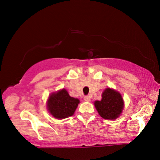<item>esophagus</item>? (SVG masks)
<instances>
[{
	"label": "esophagus",
	"instance_id": "34e87169",
	"mask_svg": "<svg viewBox=\"0 0 160 160\" xmlns=\"http://www.w3.org/2000/svg\"><path fill=\"white\" fill-rule=\"evenodd\" d=\"M91 99V97L89 96V95H86V96L84 97V100L86 101V102H89Z\"/></svg>",
	"mask_w": 160,
	"mask_h": 160
}]
</instances>
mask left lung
<instances>
[{
  "instance_id": "left-lung-1",
  "label": "left lung",
  "mask_w": 160,
  "mask_h": 160,
  "mask_svg": "<svg viewBox=\"0 0 160 160\" xmlns=\"http://www.w3.org/2000/svg\"><path fill=\"white\" fill-rule=\"evenodd\" d=\"M94 105L98 114L105 120H116L122 114L124 100L118 91L106 88L100 101H95Z\"/></svg>"
}]
</instances>
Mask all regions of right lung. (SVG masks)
<instances>
[{"label": "right lung", "mask_w": 160, "mask_h": 160, "mask_svg": "<svg viewBox=\"0 0 160 160\" xmlns=\"http://www.w3.org/2000/svg\"><path fill=\"white\" fill-rule=\"evenodd\" d=\"M80 100L71 97L65 89L52 92L47 101V111L57 120H63L74 115Z\"/></svg>", "instance_id": "obj_1"}]
</instances>
